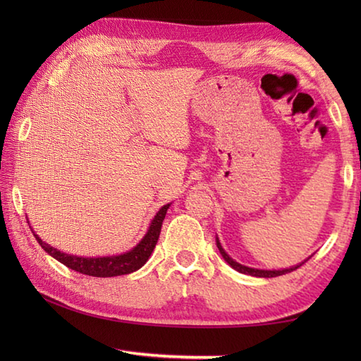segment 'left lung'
Instances as JSON below:
<instances>
[{
	"label": "left lung",
	"instance_id": "obj_1",
	"mask_svg": "<svg viewBox=\"0 0 361 361\" xmlns=\"http://www.w3.org/2000/svg\"><path fill=\"white\" fill-rule=\"evenodd\" d=\"M216 247H218V250H219V253H221V256L224 258V261L228 262V264L232 267V269H235L237 272H240V274H247V276H253V277H262V279H271V277H279V276H283V274H288V272H291V271H295V269H298V267H301L305 261H302V262H299V264H296V266H291V267H286V269H272V271H267V269H255V267H248V266H243V264H240V262H237V261H234L231 258V256L224 252V248H223V245L221 243H219V239L216 237Z\"/></svg>",
	"mask_w": 361,
	"mask_h": 361
}]
</instances>
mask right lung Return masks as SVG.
<instances>
[{
	"mask_svg": "<svg viewBox=\"0 0 361 361\" xmlns=\"http://www.w3.org/2000/svg\"><path fill=\"white\" fill-rule=\"evenodd\" d=\"M170 204H166L159 209L156 216L152 218L148 231L143 235V239L140 240L135 247L129 252L121 253V255H113V256H99V258H87V256H76V255H66L60 250L54 248L49 245V243L42 242L38 234L32 229L35 239L38 240L39 245L47 255H51L52 258L62 262L66 267L73 269L79 274H85V276L92 277H116V276H126V274L135 272L140 267L145 266V262L149 259L151 253L154 252V247L159 239V234H161L162 221L166 218V213L169 210ZM30 224V221H28Z\"/></svg>",
	"mask_w": 361,
	"mask_h": 361,
	"instance_id": "1",
	"label": "right lung"
}]
</instances>
